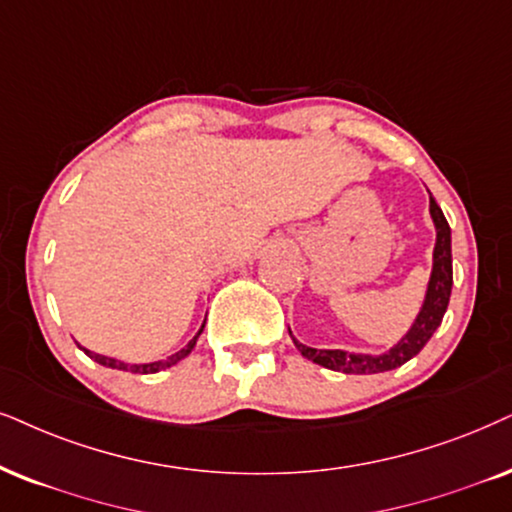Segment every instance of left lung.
Instances as JSON below:
<instances>
[{
  "mask_svg": "<svg viewBox=\"0 0 512 512\" xmlns=\"http://www.w3.org/2000/svg\"><path fill=\"white\" fill-rule=\"evenodd\" d=\"M430 215L432 222H435L437 241H435V252H432V274L428 281V293H425L423 307L409 328V333L401 338L397 345L387 349L383 354H352L345 352V349H314L302 345L300 340L293 338L295 347L300 349L304 359H312L314 364L323 368H331V371L340 373H383L392 371V368H399L401 364L416 357V354L428 345L432 333L437 331L439 323L444 319L446 307H449L451 297V286H454V269H451V229L449 222H446L442 208L437 205V200L430 196Z\"/></svg>",
  "mask_w": 512,
  "mask_h": 512,
  "instance_id": "left-lung-1",
  "label": "left lung"
}]
</instances>
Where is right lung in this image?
<instances>
[{"mask_svg":"<svg viewBox=\"0 0 512 512\" xmlns=\"http://www.w3.org/2000/svg\"><path fill=\"white\" fill-rule=\"evenodd\" d=\"M203 326H205V323H203ZM203 326H200V331L196 333V338H193L184 349H179L177 354H172V357H167V359H163V361H153V364H125V361H118V359H111V357H103V354L89 352V349H84V347H80V349H84V354H87L89 359H94L96 364H101V366H106V368H118V371H129V373H158V371H163V368L174 366V364H177V361H181L184 357H189L191 349L196 347L198 335L203 333Z\"/></svg>","mask_w":512,"mask_h":512,"instance_id":"add662e5","label":"right lung"}]
</instances>
